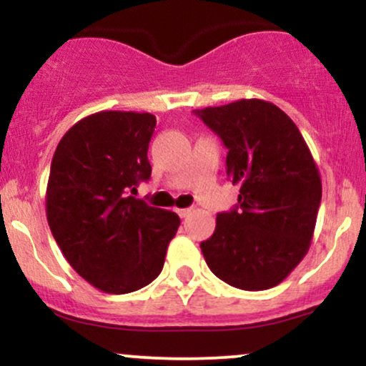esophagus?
Returning a JSON list of instances; mask_svg holds the SVG:
<instances>
[{
  "label": "esophagus",
  "instance_id": "1",
  "mask_svg": "<svg viewBox=\"0 0 366 366\" xmlns=\"http://www.w3.org/2000/svg\"><path fill=\"white\" fill-rule=\"evenodd\" d=\"M175 212H177V215L180 218H186V217H189V213H191L192 209L191 208H177V209H175Z\"/></svg>",
  "mask_w": 366,
  "mask_h": 366
}]
</instances>
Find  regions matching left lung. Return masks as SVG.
Here are the masks:
<instances>
[{
	"label": "left lung",
	"instance_id": "obj_1",
	"mask_svg": "<svg viewBox=\"0 0 366 366\" xmlns=\"http://www.w3.org/2000/svg\"><path fill=\"white\" fill-rule=\"evenodd\" d=\"M229 149L239 204L201 242L209 270L242 291L279 285L312 244L322 179L300 129L274 103L239 99L196 110Z\"/></svg>",
	"mask_w": 366,
	"mask_h": 366
}]
</instances>
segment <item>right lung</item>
Here are the masks:
<instances>
[{
    "instance_id": "1",
    "label": "right lung",
    "mask_w": 366,
    "mask_h": 366,
    "mask_svg": "<svg viewBox=\"0 0 366 366\" xmlns=\"http://www.w3.org/2000/svg\"><path fill=\"white\" fill-rule=\"evenodd\" d=\"M151 113L98 112L58 142L46 187L49 229L70 267L107 294L144 287L162 272L177 213L129 196L148 180Z\"/></svg>"
}]
</instances>
